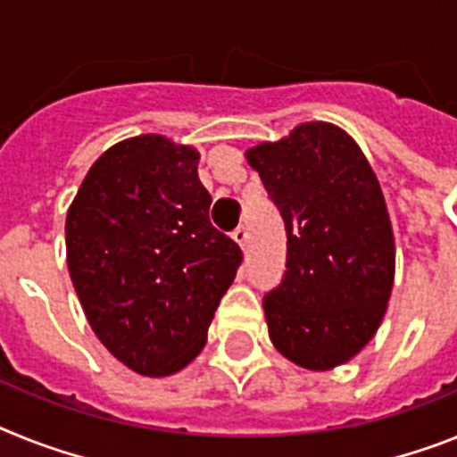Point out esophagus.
<instances>
[{
  "label": "esophagus",
  "instance_id": "obj_1",
  "mask_svg": "<svg viewBox=\"0 0 457 457\" xmlns=\"http://www.w3.org/2000/svg\"><path fill=\"white\" fill-rule=\"evenodd\" d=\"M232 239H235L241 248L246 246V241H248V229H246V225H239V228H237L235 232H232Z\"/></svg>",
  "mask_w": 457,
  "mask_h": 457
}]
</instances>
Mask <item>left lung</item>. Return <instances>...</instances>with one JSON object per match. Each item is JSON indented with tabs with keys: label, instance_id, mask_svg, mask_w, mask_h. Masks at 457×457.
I'll return each mask as SVG.
<instances>
[{
	"label": "left lung",
	"instance_id": "obj_1",
	"mask_svg": "<svg viewBox=\"0 0 457 457\" xmlns=\"http://www.w3.org/2000/svg\"><path fill=\"white\" fill-rule=\"evenodd\" d=\"M246 157L286 222V271L262 300L271 344L304 370L344 365L377 335L393 290L395 239L377 174L329 122H304Z\"/></svg>",
	"mask_w": 457,
	"mask_h": 457
}]
</instances>
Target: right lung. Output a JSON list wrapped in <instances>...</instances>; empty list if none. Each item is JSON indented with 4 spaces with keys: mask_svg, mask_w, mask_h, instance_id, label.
I'll return each instance as SVG.
<instances>
[{
    "mask_svg": "<svg viewBox=\"0 0 457 457\" xmlns=\"http://www.w3.org/2000/svg\"><path fill=\"white\" fill-rule=\"evenodd\" d=\"M199 153L160 134L111 145L67 211V264L92 332L144 377H170L206 344L241 248L209 220Z\"/></svg>",
    "mask_w": 457,
    "mask_h": 457,
    "instance_id": "1",
    "label": "right lung"
}]
</instances>
